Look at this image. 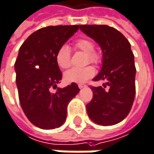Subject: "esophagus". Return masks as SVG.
<instances>
[{"mask_svg":"<svg viewBox=\"0 0 154 154\" xmlns=\"http://www.w3.org/2000/svg\"><path fill=\"white\" fill-rule=\"evenodd\" d=\"M85 87H86L85 84H81V83L79 84V88H85Z\"/></svg>","mask_w":154,"mask_h":154,"instance_id":"esophagus-1","label":"esophagus"}]
</instances>
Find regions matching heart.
Masks as SVG:
<instances>
[{"instance_id":"heart-1","label":"heart","mask_w":154,"mask_h":154,"mask_svg":"<svg viewBox=\"0 0 154 154\" xmlns=\"http://www.w3.org/2000/svg\"><path fill=\"white\" fill-rule=\"evenodd\" d=\"M75 47L88 53L87 62L98 64L100 62V56L95 50L94 43L88 38H79L75 42ZM56 62L60 68H67L70 66V48L67 45H61L55 56ZM95 75V68L92 66H87L85 67L78 68L73 67L67 70L64 74V78L66 82L69 83H82L89 79Z\"/></svg>"}]
</instances>
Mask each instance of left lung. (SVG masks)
<instances>
[{"label": "left lung", "mask_w": 154, "mask_h": 154, "mask_svg": "<svg viewBox=\"0 0 154 154\" xmlns=\"http://www.w3.org/2000/svg\"><path fill=\"white\" fill-rule=\"evenodd\" d=\"M80 29L100 46L102 68L94 81L105 80L103 87H92L93 98L87 105L90 119L100 125H113L129 114L135 95L134 57L127 38L107 25H80Z\"/></svg>", "instance_id": "obj_1"}]
</instances>
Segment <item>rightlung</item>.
<instances>
[{"label":"right lung","instance_id":"add662e5","mask_svg":"<svg viewBox=\"0 0 154 154\" xmlns=\"http://www.w3.org/2000/svg\"><path fill=\"white\" fill-rule=\"evenodd\" d=\"M79 27L59 25L39 29L20 48L14 65L19 99L27 118L38 128L61 126L66 118L69 101L80 90L72 83L64 88H57L56 93L50 92L62 79L55 59L56 52Z\"/></svg>","mask_w":154,"mask_h":154}]
</instances>
